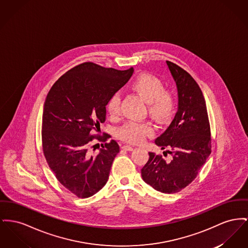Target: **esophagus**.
I'll return each mask as SVG.
<instances>
[{
	"label": "esophagus",
	"mask_w": 248,
	"mask_h": 248,
	"mask_svg": "<svg viewBox=\"0 0 248 248\" xmlns=\"http://www.w3.org/2000/svg\"><path fill=\"white\" fill-rule=\"evenodd\" d=\"M122 149L124 150V151H133V150H134V147H132V146L130 145H124L122 147Z\"/></svg>",
	"instance_id": "34e87169"
}]
</instances>
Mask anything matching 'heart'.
I'll use <instances>...</instances> for the list:
<instances>
[{
    "label": "heart",
    "mask_w": 248,
    "mask_h": 248,
    "mask_svg": "<svg viewBox=\"0 0 248 248\" xmlns=\"http://www.w3.org/2000/svg\"><path fill=\"white\" fill-rule=\"evenodd\" d=\"M130 88L139 93L146 102L149 113L157 120H167L171 116L174 109V96L157 77L151 74H140L131 82ZM121 97L114 93L108 100L106 108L110 116L120 113ZM154 127L150 122H128L118 130V138L129 143H140L146 137L154 134Z\"/></svg>",
    "instance_id": "b5f03b06"
}]
</instances>
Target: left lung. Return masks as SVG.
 Here are the masks:
<instances>
[{
	"label": "left lung",
	"mask_w": 248,
	"mask_h": 248,
	"mask_svg": "<svg viewBox=\"0 0 248 248\" xmlns=\"http://www.w3.org/2000/svg\"><path fill=\"white\" fill-rule=\"evenodd\" d=\"M176 82L178 110L174 119L155 144L172 155L166 161L149 153L141 169L143 181L162 193H177L191 184L211 154V129L202 92L196 80L179 65L167 61Z\"/></svg>",
	"instance_id": "obj_1"
}]
</instances>
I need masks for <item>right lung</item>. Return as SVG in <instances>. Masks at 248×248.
Instances as JSON below:
<instances>
[{
  "label": "right lung",
  "mask_w": 248,
  "mask_h": 248,
  "mask_svg": "<svg viewBox=\"0 0 248 248\" xmlns=\"http://www.w3.org/2000/svg\"><path fill=\"white\" fill-rule=\"evenodd\" d=\"M133 72V67L121 71L86 62L63 74L46 95L42 116L45 157L59 182L78 198L94 195L108 182L120 147L113 140L107 142L110 135L93 133L106 121L108 98ZM94 140L104 144L99 154L92 156L88 147Z\"/></svg>",
  "instance_id": "right-lung-1"
}]
</instances>
